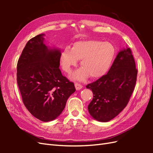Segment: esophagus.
<instances>
[{
  "label": "esophagus",
  "mask_w": 153,
  "mask_h": 153,
  "mask_svg": "<svg viewBox=\"0 0 153 153\" xmlns=\"http://www.w3.org/2000/svg\"><path fill=\"white\" fill-rule=\"evenodd\" d=\"M75 86L76 90H80L82 88V85L80 84H79V83H75Z\"/></svg>",
  "instance_id": "obj_1"
}]
</instances>
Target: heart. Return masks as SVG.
<instances>
[{"label":"heart","mask_w":153,"mask_h":153,"mask_svg":"<svg viewBox=\"0 0 153 153\" xmlns=\"http://www.w3.org/2000/svg\"><path fill=\"white\" fill-rule=\"evenodd\" d=\"M115 48L109 43L98 40L78 41L73 44L71 49H64L61 54V61L64 70L67 73L71 71L73 66L80 61L81 69L73 75L76 80H84L88 76L98 78L108 71L115 56Z\"/></svg>","instance_id":"heart-1"}]
</instances>
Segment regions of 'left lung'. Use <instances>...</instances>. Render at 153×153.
Wrapping results in <instances>:
<instances>
[{"label":"left lung","instance_id":"1","mask_svg":"<svg viewBox=\"0 0 153 153\" xmlns=\"http://www.w3.org/2000/svg\"><path fill=\"white\" fill-rule=\"evenodd\" d=\"M138 71L131 49L119 52L107 74L87 84L93 98L88 106L91 116L101 122H108L128 105L135 89Z\"/></svg>","mask_w":153,"mask_h":153}]
</instances>
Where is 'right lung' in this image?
<instances>
[{"label":"right lung","mask_w":153,"mask_h":153,"mask_svg":"<svg viewBox=\"0 0 153 153\" xmlns=\"http://www.w3.org/2000/svg\"><path fill=\"white\" fill-rule=\"evenodd\" d=\"M43 34L27 43L17 63L16 80L23 103L29 112L43 122L56 119L76 89L59 69L61 53L49 50Z\"/></svg>","instance_id":"right-lung-1"}]
</instances>
